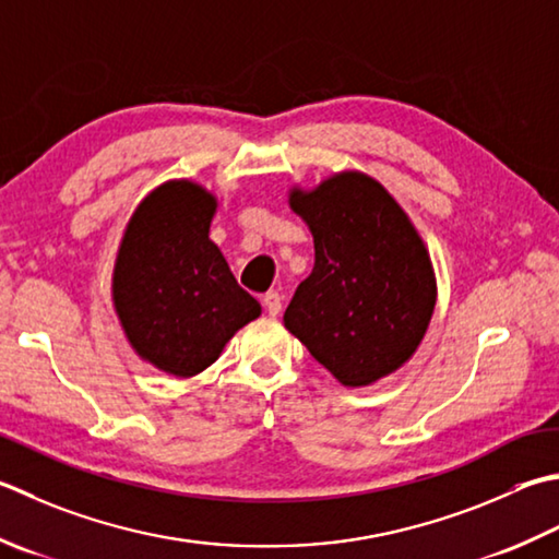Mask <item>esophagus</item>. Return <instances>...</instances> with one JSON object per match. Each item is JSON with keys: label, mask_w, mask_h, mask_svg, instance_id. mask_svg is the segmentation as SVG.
I'll return each instance as SVG.
<instances>
[{"label": "esophagus", "mask_w": 559, "mask_h": 559, "mask_svg": "<svg viewBox=\"0 0 559 559\" xmlns=\"http://www.w3.org/2000/svg\"><path fill=\"white\" fill-rule=\"evenodd\" d=\"M261 302H264V308H266L269 314H278V312H281L283 298H281L278 290H269V293L264 295V298H261Z\"/></svg>", "instance_id": "1"}]
</instances>
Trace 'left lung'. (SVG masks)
<instances>
[{
    "mask_svg": "<svg viewBox=\"0 0 559 559\" xmlns=\"http://www.w3.org/2000/svg\"><path fill=\"white\" fill-rule=\"evenodd\" d=\"M310 225L314 266L283 322L348 388L397 370L421 342L436 302L431 259L395 199L346 171L290 193Z\"/></svg>",
    "mask_w": 559,
    "mask_h": 559,
    "instance_id": "obj_1",
    "label": "left lung"
}]
</instances>
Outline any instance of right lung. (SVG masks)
I'll list each match as a JSON object with an SVG mask.
<instances>
[{"label":"right lung","instance_id":"add662e5","mask_svg":"<svg viewBox=\"0 0 559 559\" xmlns=\"http://www.w3.org/2000/svg\"><path fill=\"white\" fill-rule=\"evenodd\" d=\"M213 213L215 199L201 186H159L130 221L114 271L116 312L130 344L177 378L205 370L261 314L207 237Z\"/></svg>","mask_w":559,"mask_h":559}]
</instances>
